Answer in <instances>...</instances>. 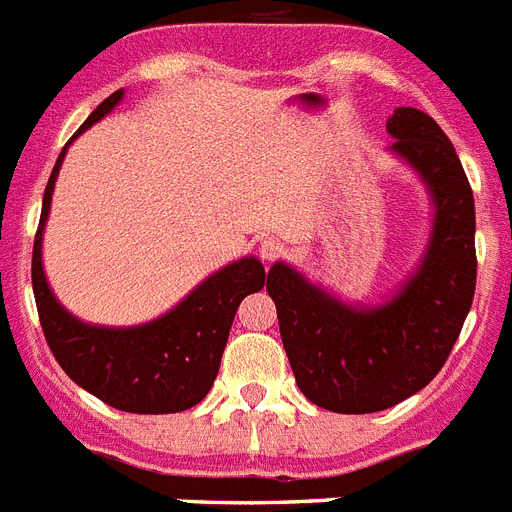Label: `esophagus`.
Here are the masks:
<instances>
[{
  "label": "esophagus",
  "instance_id": "obj_1",
  "mask_svg": "<svg viewBox=\"0 0 512 512\" xmlns=\"http://www.w3.org/2000/svg\"><path fill=\"white\" fill-rule=\"evenodd\" d=\"M259 253H261V259L264 261H277L279 256H284L287 253V246H284L282 241H277V238H264L259 246Z\"/></svg>",
  "mask_w": 512,
  "mask_h": 512
}]
</instances>
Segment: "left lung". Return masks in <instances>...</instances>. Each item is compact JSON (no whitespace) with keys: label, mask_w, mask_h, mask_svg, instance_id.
<instances>
[{"label":"left lung","mask_w":512,"mask_h":512,"mask_svg":"<svg viewBox=\"0 0 512 512\" xmlns=\"http://www.w3.org/2000/svg\"><path fill=\"white\" fill-rule=\"evenodd\" d=\"M387 133L433 205L428 246L400 287L377 305H351L284 261L266 274L297 387L333 413H379L423 390L474 300V197L451 140L415 107H397Z\"/></svg>","instance_id":"1"}]
</instances>
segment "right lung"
<instances>
[{
    "instance_id": "add662e5",
    "label": "right lung",
    "mask_w": 512,
    "mask_h": 512,
    "mask_svg": "<svg viewBox=\"0 0 512 512\" xmlns=\"http://www.w3.org/2000/svg\"><path fill=\"white\" fill-rule=\"evenodd\" d=\"M122 94L120 89L99 104L53 166L33 246L35 305L53 356L79 387L125 413H182L210 392L235 310L243 297L264 287V264L256 256H243L202 279L161 318L128 328L92 325L71 315L56 300L43 271V233L66 151L84 130L115 110Z\"/></svg>"
}]
</instances>
